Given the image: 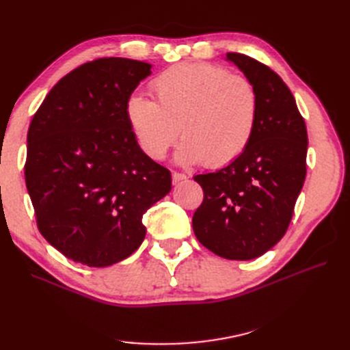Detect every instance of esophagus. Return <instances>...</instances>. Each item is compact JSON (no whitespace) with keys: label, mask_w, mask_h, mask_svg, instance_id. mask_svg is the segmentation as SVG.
<instances>
[{"label":"esophagus","mask_w":350,"mask_h":350,"mask_svg":"<svg viewBox=\"0 0 350 350\" xmlns=\"http://www.w3.org/2000/svg\"><path fill=\"white\" fill-rule=\"evenodd\" d=\"M188 176L187 175H184V174H179V172H174L172 174V183L174 184H179V183H183V181H185Z\"/></svg>","instance_id":"esophagus-1"}]
</instances>
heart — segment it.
I'll use <instances>...</instances> for the list:
<instances>
[{
	"label": "heart",
	"instance_id": "b5f03b06",
	"mask_svg": "<svg viewBox=\"0 0 350 350\" xmlns=\"http://www.w3.org/2000/svg\"><path fill=\"white\" fill-rule=\"evenodd\" d=\"M156 102L131 94L125 116L142 152L161 161L181 130L175 159L181 165H228L248 149L258 121L254 84L224 67L179 64L152 84Z\"/></svg>",
	"mask_w": 350,
	"mask_h": 350
}]
</instances>
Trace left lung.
<instances>
[{
  "mask_svg": "<svg viewBox=\"0 0 350 350\" xmlns=\"http://www.w3.org/2000/svg\"><path fill=\"white\" fill-rule=\"evenodd\" d=\"M258 93L248 149L216 172L196 175L204 200L193 216L197 239L228 260H252L283 238L306 175V135L292 92L257 59L228 52Z\"/></svg>",
  "mask_w": 350,
  "mask_h": 350,
  "instance_id": "obj_1",
  "label": "left lung"
}]
</instances>
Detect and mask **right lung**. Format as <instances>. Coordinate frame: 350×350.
I'll list each match as a JSON object with an SVG mask.
<instances>
[{"label":"right lung","instance_id":"1","mask_svg":"<svg viewBox=\"0 0 350 350\" xmlns=\"http://www.w3.org/2000/svg\"><path fill=\"white\" fill-rule=\"evenodd\" d=\"M150 70L129 58L83 64L30 122L25 178L39 232L84 266L130 257L146 237L143 215L172 188L171 172L142 152L125 116Z\"/></svg>","mask_w":350,"mask_h":350}]
</instances>
